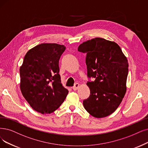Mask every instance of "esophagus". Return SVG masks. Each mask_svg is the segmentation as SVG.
Returning a JSON list of instances; mask_svg holds the SVG:
<instances>
[{
  "mask_svg": "<svg viewBox=\"0 0 148 148\" xmlns=\"http://www.w3.org/2000/svg\"><path fill=\"white\" fill-rule=\"evenodd\" d=\"M79 87V83H76V84H75V85L72 87V88H73V90H77Z\"/></svg>",
  "mask_w": 148,
  "mask_h": 148,
  "instance_id": "obj_1",
  "label": "esophagus"
}]
</instances>
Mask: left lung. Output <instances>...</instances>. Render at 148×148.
I'll list each match as a JSON object with an SVG mask.
<instances>
[{
	"label": "left lung",
	"instance_id": "8db88e82",
	"mask_svg": "<svg viewBox=\"0 0 148 148\" xmlns=\"http://www.w3.org/2000/svg\"><path fill=\"white\" fill-rule=\"evenodd\" d=\"M78 50L86 53V63L90 96L83 101L85 109L95 118L114 112L126 92L129 64L120 46L115 42L96 38L80 44Z\"/></svg>",
	"mask_w": 148,
	"mask_h": 148
}]
</instances>
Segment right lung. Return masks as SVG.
Wrapping results in <instances>:
<instances>
[{"instance_id":"1","label":"right lung","mask_w":148,"mask_h":148,"mask_svg":"<svg viewBox=\"0 0 148 148\" xmlns=\"http://www.w3.org/2000/svg\"><path fill=\"white\" fill-rule=\"evenodd\" d=\"M65 50L63 45L40 44L28 51L20 67L22 95L40 114L55 111L69 93L59 74V60Z\"/></svg>"}]
</instances>
